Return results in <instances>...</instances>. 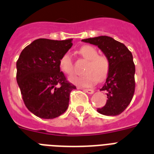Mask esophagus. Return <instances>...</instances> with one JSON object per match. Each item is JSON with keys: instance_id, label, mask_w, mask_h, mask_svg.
Listing matches in <instances>:
<instances>
[{"instance_id": "34e87169", "label": "esophagus", "mask_w": 154, "mask_h": 154, "mask_svg": "<svg viewBox=\"0 0 154 154\" xmlns=\"http://www.w3.org/2000/svg\"><path fill=\"white\" fill-rule=\"evenodd\" d=\"M84 91L88 93V94H92L94 92V90L92 89V88H86V89H84Z\"/></svg>"}]
</instances>
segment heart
I'll list each match as a JSON object with an SVG mask.
<instances>
[{
    "label": "heart",
    "instance_id": "b5f03b06",
    "mask_svg": "<svg viewBox=\"0 0 154 154\" xmlns=\"http://www.w3.org/2000/svg\"><path fill=\"white\" fill-rule=\"evenodd\" d=\"M81 55L88 60L83 75H74L69 77L73 84L81 87H88L92 85L99 80L104 79L109 73L110 62L106 56L98 55L97 49L92 46H84L80 49ZM59 68L61 71L67 75L74 73L73 62L69 53H66L59 60Z\"/></svg>",
    "mask_w": 154,
    "mask_h": 154
}]
</instances>
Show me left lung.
I'll use <instances>...</instances> for the list:
<instances>
[{"instance_id":"left-lung-1","label":"left lung","mask_w":154,"mask_h":154,"mask_svg":"<svg viewBox=\"0 0 154 154\" xmlns=\"http://www.w3.org/2000/svg\"><path fill=\"white\" fill-rule=\"evenodd\" d=\"M97 46L110 62L109 73L100 91L107 92V103L97 109L104 116H118L131 103L135 88V66L131 51L123 43L109 36L102 35L82 39Z\"/></svg>"}]
</instances>
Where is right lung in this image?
Here are the masks:
<instances>
[{
    "mask_svg": "<svg viewBox=\"0 0 154 154\" xmlns=\"http://www.w3.org/2000/svg\"><path fill=\"white\" fill-rule=\"evenodd\" d=\"M72 38H38L23 49L16 62V81L25 106L35 116L51 119L69 107L76 88L60 71L59 60L73 46Z\"/></svg>",
    "mask_w": 154,
    "mask_h": 154,
    "instance_id": "obj_1",
    "label": "right lung"
}]
</instances>
